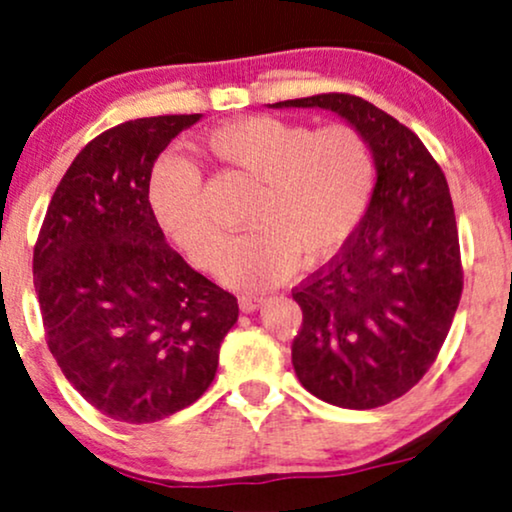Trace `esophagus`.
<instances>
[{
    "label": "esophagus",
    "mask_w": 512,
    "mask_h": 512,
    "mask_svg": "<svg viewBox=\"0 0 512 512\" xmlns=\"http://www.w3.org/2000/svg\"><path fill=\"white\" fill-rule=\"evenodd\" d=\"M264 304V297H255V295H243L241 299H238V306H241L243 313H252L257 309H262Z\"/></svg>",
    "instance_id": "1"
}]
</instances>
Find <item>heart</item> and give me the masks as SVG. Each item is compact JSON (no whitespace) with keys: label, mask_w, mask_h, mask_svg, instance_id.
Wrapping results in <instances>:
<instances>
[{"label":"heart","mask_w":512,"mask_h":512,"mask_svg":"<svg viewBox=\"0 0 512 512\" xmlns=\"http://www.w3.org/2000/svg\"><path fill=\"white\" fill-rule=\"evenodd\" d=\"M206 152L257 185L245 213L250 231L224 245L217 260L220 281L248 292L283 283L297 260L313 267L342 252L363 224L377 182L370 142L346 124L311 131L252 114L217 126ZM149 206L196 267H213L222 229L192 163L163 161L149 182Z\"/></svg>","instance_id":"heart-1"}]
</instances>
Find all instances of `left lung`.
<instances>
[{
  "label": "left lung",
  "instance_id": "left-lung-1",
  "mask_svg": "<svg viewBox=\"0 0 512 512\" xmlns=\"http://www.w3.org/2000/svg\"><path fill=\"white\" fill-rule=\"evenodd\" d=\"M335 112L370 142L377 182L356 236L295 295L292 365L306 391L344 410L405 395L433 365L461 299L459 231L438 163L410 128L346 93L269 105Z\"/></svg>",
  "mask_w": 512,
  "mask_h": 512
}]
</instances>
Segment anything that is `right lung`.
Listing matches in <instances>:
<instances>
[{"instance_id":"add662e5","label":"right lung","mask_w":512,"mask_h":512,"mask_svg":"<svg viewBox=\"0 0 512 512\" xmlns=\"http://www.w3.org/2000/svg\"><path fill=\"white\" fill-rule=\"evenodd\" d=\"M201 114L135 119L77 154L46 210L34 288L46 342L81 398L152 424L213 384L238 302L166 243L149 206L159 154Z\"/></svg>"}]
</instances>
